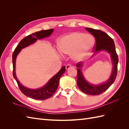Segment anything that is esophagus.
<instances>
[{"mask_svg": "<svg viewBox=\"0 0 129 129\" xmlns=\"http://www.w3.org/2000/svg\"><path fill=\"white\" fill-rule=\"evenodd\" d=\"M71 67H72V66L71 64H68L66 66V70H68L69 68H71Z\"/></svg>", "mask_w": 129, "mask_h": 129, "instance_id": "1", "label": "esophagus"}]
</instances>
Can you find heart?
<instances>
[{
  "label": "heart",
  "mask_w": 129,
  "mask_h": 129,
  "mask_svg": "<svg viewBox=\"0 0 129 129\" xmlns=\"http://www.w3.org/2000/svg\"><path fill=\"white\" fill-rule=\"evenodd\" d=\"M95 43V39L91 34L72 32L60 39L58 49L61 54L71 55L73 61L79 62L89 55Z\"/></svg>",
  "instance_id": "heart-1"
}]
</instances>
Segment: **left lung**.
<instances>
[{
	"mask_svg": "<svg viewBox=\"0 0 129 129\" xmlns=\"http://www.w3.org/2000/svg\"><path fill=\"white\" fill-rule=\"evenodd\" d=\"M88 32L94 36L96 39L95 53L105 50L111 56L113 67L111 75L108 80L99 85H93L89 83L85 80L81 72V68L83 63L81 62L76 64L77 68V84L81 90L85 93L91 95L101 94L110 87L114 82L117 73V65L118 62V55L117 54L114 41L112 39L103 31L93 28H85Z\"/></svg>",
	"mask_w": 129,
	"mask_h": 129,
	"instance_id": "8db88e82",
	"label": "left lung"
}]
</instances>
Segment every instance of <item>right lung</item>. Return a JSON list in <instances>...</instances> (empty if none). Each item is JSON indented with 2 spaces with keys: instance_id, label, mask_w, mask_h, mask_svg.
Returning a JSON list of instances; mask_svg holds the SVG:
<instances>
[{
  "instance_id": "add662e5",
  "label": "right lung",
  "mask_w": 129,
  "mask_h": 129,
  "mask_svg": "<svg viewBox=\"0 0 129 129\" xmlns=\"http://www.w3.org/2000/svg\"><path fill=\"white\" fill-rule=\"evenodd\" d=\"M53 29L42 30L39 31V32H37L29 35V36L24 38L20 42L13 53L12 62L13 68V77L14 79L16 80L19 88L21 91L25 95L30 97L31 99L38 100H44L47 99L51 97L55 92L58 88V84H59V80L60 77L66 71L65 66H63L60 70V71L56 75L52 77L44 86L36 89H29L25 87L22 84H21L17 79L16 74H15V61H16V58L18 54L20 52L22 49L30 45L33 44L38 40H40L42 39L49 37L53 32Z\"/></svg>"
}]
</instances>
